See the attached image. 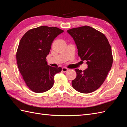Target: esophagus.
Here are the masks:
<instances>
[{
	"label": "esophagus",
	"instance_id": "1",
	"mask_svg": "<svg viewBox=\"0 0 127 127\" xmlns=\"http://www.w3.org/2000/svg\"><path fill=\"white\" fill-rule=\"evenodd\" d=\"M68 68H66V67H63V68H62V71H63V72H66V71H68Z\"/></svg>",
	"mask_w": 127,
	"mask_h": 127
}]
</instances>
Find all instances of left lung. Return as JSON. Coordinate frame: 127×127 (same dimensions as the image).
Here are the masks:
<instances>
[{
    "mask_svg": "<svg viewBox=\"0 0 127 127\" xmlns=\"http://www.w3.org/2000/svg\"><path fill=\"white\" fill-rule=\"evenodd\" d=\"M67 32L75 42L80 59L86 60L88 67L84 71L75 69L77 76L72 86L80 93H92L102 85L112 67L109 42L103 33L88 26L73 28Z\"/></svg>",
    "mask_w": 127,
    "mask_h": 127,
    "instance_id": "1",
    "label": "left lung"
}]
</instances>
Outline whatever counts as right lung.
<instances>
[{
    "label": "right lung",
    "mask_w": 127,
    "mask_h": 127,
    "mask_svg": "<svg viewBox=\"0 0 127 127\" xmlns=\"http://www.w3.org/2000/svg\"><path fill=\"white\" fill-rule=\"evenodd\" d=\"M63 32L56 27L41 26L28 31L20 40L16 52L18 68L26 85L34 92L51 89L54 76L62 70L49 66L46 57L53 40Z\"/></svg>",
    "instance_id": "add662e5"
}]
</instances>
